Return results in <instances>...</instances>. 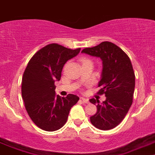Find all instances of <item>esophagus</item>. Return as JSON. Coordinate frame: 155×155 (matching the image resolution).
Listing matches in <instances>:
<instances>
[{
	"mask_svg": "<svg viewBox=\"0 0 155 155\" xmlns=\"http://www.w3.org/2000/svg\"><path fill=\"white\" fill-rule=\"evenodd\" d=\"M81 100L83 102V103H85V104H88L89 103V100L86 98H84V97H81Z\"/></svg>",
	"mask_w": 155,
	"mask_h": 155,
	"instance_id": "34e87169",
	"label": "esophagus"
}]
</instances>
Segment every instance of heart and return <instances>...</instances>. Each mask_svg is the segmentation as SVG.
Returning a JSON list of instances; mask_svg holds the SVG:
<instances>
[{"label":"heart","mask_w":155,"mask_h":155,"mask_svg":"<svg viewBox=\"0 0 155 155\" xmlns=\"http://www.w3.org/2000/svg\"><path fill=\"white\" fill-rule=\"evenodd\" d=\"M90 62V60H88V59H84V60L83 61V62Z\"/></svg>","instance_id":"obj_1"}]
</instances>
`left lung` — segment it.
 <instances>
[{"mask_svg":"<svg viewBox=\"0 0 155 155\" xmlns=\"http://www.w3.org/2000/svg\"><path fill=\"white\" fill-rule=\"evenodd\" d=\"M82 53L100 58L103 62L101 79L98 86L100 94H105L106 100L97 104L96 114L90 117L92 124L100 130L116 127L124 120L132 104L135 87V75L129 57L114 43L104 41L93 48H86Z\"/></svg>","mask_w":155,"mask_h":155,"instance_id":"obj_1","label":"left lung"}]
</instances>
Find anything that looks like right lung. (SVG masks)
Instances as JSON below:
<instances>
[{"mask_svg":"<svg viewBox=\"0 0 155 155\" xmlns=\"http://www.w3.org/2000/svg\"><path fill=\"white\" fill-rule=\"evenodd\" d=\"M79 51L80 48L48 45L33 55L25 70L21 94L26 110L33 122L44 130L60 129L67 121L70 109L79 100L73 94L56 96L55 91V82L60 80L64 65Z\"/></svg>","mask_w":155,"mask_h":155,"instance_id":"obj_1","label":"right lung"}]
</instances>
